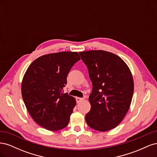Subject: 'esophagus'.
Instances as JSON below:
<instances>
[{
	"label": "esophagus",
	"instance_id": "34e87169",
	"mask_svg": "<svg viewBox=\"0 0 157 157\" xmlns=\"http://www.w3.org/2000/svg\"><path fill=\"white\" fill-rule=\"evenodd\" d=\"M76 99H77V103H80V102H81L82 100H84V98H76Z\"/></svg>",
	"mask_w": 157,
	"mask_h": 157
}]
</instances>
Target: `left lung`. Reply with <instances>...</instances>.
Segmentation results:
<instances>
[{
    "label": "left lung",
    "mask_w": 157,
    "mask_h": 157,
    "mask_svg": "<svg viewBox=\"0 0 157 157\" xmlns=\"http://www.w3.org/2000/svg\"><path fill=\"white\" fill-rule=\"evenodd\" d=\"M92 83L90 111L85 116L94 130L107 132L117 127L129 110L134 94L130 68L119 56L104 50L80 52Z\"/></svg>",
    "instance_id": "obj_1"
}]
</instances>
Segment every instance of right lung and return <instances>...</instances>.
Instances as JSON below:
<instances>
[{"instance_id":"right-lung-1","label":"right lung","mask_w":157,"mask_h":157,"mask_svg":"<svg viewBox=\"0 0 157 157\" xmlns=\"http://www.w3.org/2000/svg\"><path fill=\"white\" fill-rule=\"evenodd\" d=\"M80 58L77 52L43 55L27 68L21 82V95L28 112L38 124L50 131L67 126L76 99L63 94L71 69Z\"/></svg>"}]
</instances>
